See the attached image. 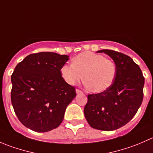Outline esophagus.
Listing matches in <instances>:
<instances>
[{"label": "esophagus", "mask_w": 153, "mask_h": 153, "mask_svg": "<svg viewBox=\"0 0 153 153\" xmlns=\"http://www.w3.org/2000/svg\"><path fill=\"white\" fill-rule=\"evenodd\" d=\"M75 92H76V93H77V94L82 93V91L80 90V89H76V90H75Z\"/></svg>", "instance_id": "obj_1"}]
</instances>
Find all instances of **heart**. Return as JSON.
I'll return each mask as SVG.
<instances>
[{
  "label": "heart",
  "instance_id": "obj_1",
  "mask_svg": "<svg viewBox=\"0 0 153 153\" xmlns=\"http://www.w3.org/2000/svg\"><path fill=\"white\" fill-rule=\"evenodd\" d=\"M61 75L70 85H75L84 78L86 85L94 92H102L110 87L116 74L115 64L104 55L92 52L78 54L72 64H64Z\"/></svg>",
  "mask_w": 153,
  "mask_h": 153
}]
</instances>
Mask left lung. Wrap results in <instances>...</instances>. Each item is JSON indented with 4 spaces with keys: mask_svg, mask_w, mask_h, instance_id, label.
I'll return each instance as SVG.
<instances>
[{
    "mask_svg": "<svg viewBox=\"0 0 153 153\" xmlns=\"http://www.w3.org/2000/svg\"><path fill=\"white\" fill-rule=\"evenodd\" d=\"M116 66V74L109 89L88 95L84 112L91 127L112 131L127 124L136 114L143 98L144 77L133 60L125 54L102 49Z\"/></svg>",
    "mask_w": 153,
    "mask_h": 153,
    "instance_id": "left-lung-1",
    "label": "left lung"
}]
</instances>
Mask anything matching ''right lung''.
Wrapping results in <instances>:
<instances>
[{
    "mask_svg": "<svg viewBox=\"0 0 153 153\" xmlns=\"http://www.w3.org/2000/svg\"><path fill=\"white\" fill-rule=\"evenodd\" d=\"M68 60V55L41 52L29 55L15 68L11 101L26 127L44 132L61 124L66 108L76 96L75 88L61 77Z\"/></svg>",
    "mask_w": 153,
    "mask_h": 153,
    "instance_id": "obj_1",
    "label": "right lung"
}]
</instances>
